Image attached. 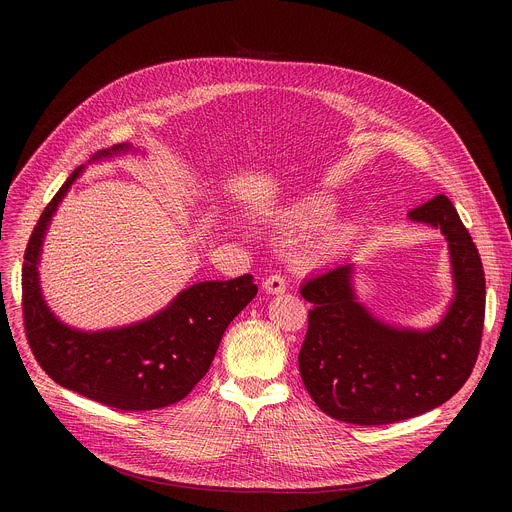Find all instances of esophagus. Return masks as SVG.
I'll return each instance as SVG.
<instances>
[{"label": "esophagus", "mask_w": 512, "mask_h": 512, "mask_svg": "<svg viewBox=\"0 0 512 512\" xmlns=\"http://www.w3.org/2000/svg\"><path fill=\"white\" fill-rule=\"evenodd\" d=\"M263 289L267 291V294H281V291L285 289V277L281 273H271L269 277H265Z\"/></svg>", "instance_id": "obj_1"}]
</instances>
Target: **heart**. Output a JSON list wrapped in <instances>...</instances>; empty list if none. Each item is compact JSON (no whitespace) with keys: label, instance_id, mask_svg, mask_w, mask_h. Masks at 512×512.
<instances>
[{"label":"heart","instance_id":"heart-1","mask_svg":"<svg viewBox=\"0 0 512 512\" xmlns=\"http://www.w3.org/2000/svg\"><path fill=\"white\" fill-rule=\"evenodd\" d=\"M334 212H336V200L326 194H318L287 206L285 210L279 212L275 221H277V227L283 231H306L328 221Z\"/></svg>","mask_w":512,"mask_h":512}]
</instances>
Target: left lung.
Instances as JSON below:
<instances>
[{
    "instance_id": "8db88e82",
    "label": "left lung",
    "mask_w": 512,
    "mask_h": 512,
    "mask_svg": "<svg viewBox=\"0 0 512 512\" xmlns=\"http://www.w3.org/2000/svg\"><path fill=\"white\" fill-rule=\"evenodd\" d=\"M409 218L440 229L450 247L454 300L431 330L377 320L356 300L352 263L324 269L300 289L312 304L300 375L314 403L338 421L385 425L431 411L462 389L476 364L486 310L478 249L444 194Z\"/></svg>"
}]
</instances>
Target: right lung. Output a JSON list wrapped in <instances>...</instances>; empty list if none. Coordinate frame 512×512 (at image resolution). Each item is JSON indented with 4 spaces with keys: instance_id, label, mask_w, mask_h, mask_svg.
<instances>
[{
    "instance_id": "right-lung-1",
    "label": "right lung",
    "mask_w": 512,
    "mask_h": 512,
    "mask_svg": "<svg viewBox=\"0 0 512 512\" xmlns=\"http://www.w3.org/2000/svg\"><path fill=\"white\" fill-rule=\"evenodd\" d=\"M131 150L115 145L93 156ZM83 172L68 176L40 214L22 267V312L28 344L46 375L64 389L121 411H150L178 403L208 373L227 326L257 296L253 275L200 281L160 314L115 330L83 332L62 324L40 294L42 239L62 196Z\"/></svg>"
}]
</instances>
